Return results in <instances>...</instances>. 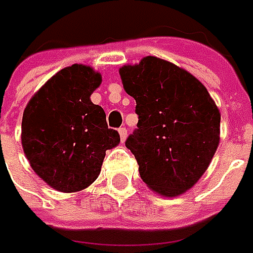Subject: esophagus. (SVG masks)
Wrapping results in <instances>:
<instances>
[{"label":"esophagus","mask_w":253,"mask_h":253,"mask_svg":"<svg viewBox=\"0 0 253 253\" xmlns=\"http://www.w3.org/2000/svg\"><path fill=\"white\" fill-rule=\"evenodd\" d=\"M118 132H120V138H121V141L125 142V139H126V129H125V128H120Z\"/></svg>","instance_id":"esophagus-1"}]
</instances>
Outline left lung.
Masks as SVG:
<instances>
[{
  "mask_svg": "<svg viewBox=\"0 0 253 253\" xmlns=\"http://www.w3.org/2000/svg\"><path fill=\"white\" fill-rule=\"evenodd\" d=\"M136 101L138 129L126 148L141 179L163 197H177L204 174L219 143L218 107L193 74L155 56L120 69Z\"/></svg>",
  "mask_w": 253,
  "mask_h": 253,
  "instance_id": "left-lung-1",
  "label": "left lung"
}]
</instances>
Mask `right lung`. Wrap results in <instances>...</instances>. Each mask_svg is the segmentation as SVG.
<instances>
[{
  "label": "right lung",
  "instance_id": "right-lung-1",
  "mask_svg": "<svg viewBox=\"0 0 253 253\" xmlns=\"http://www.w3.org/2000/svg\"><path fill=\"white\" fill-rule=\"evenodd\" d=\"M101 74L72 64L52 76L29 100L22 117L21 141L34 171L52 189H87L101 171L105 152L120 143L105 112L91 101Z\"/></svg>",
  "mask_w": 253,
  "mask_h": 253
}]
</instances>
